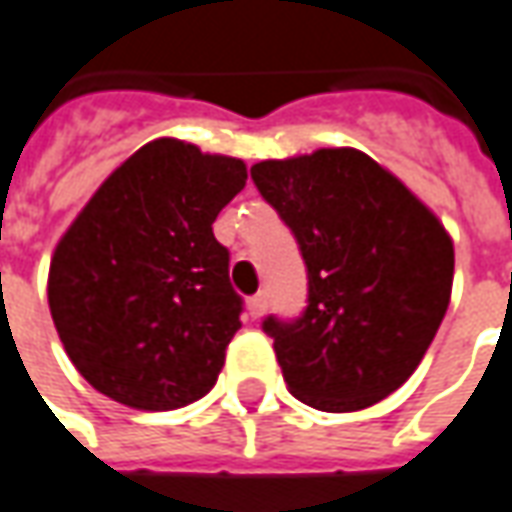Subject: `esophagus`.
Segmentation results:
<instances>
[{
  "label": "esophagus",
  "mask_w": 512,
  "mask_h": 512,
  "mask_svg": "<svg viewBox=\"0 0 512 512\" xmlns=\"http://www.w3.org/2000/svg\"><path fill=\"white\" fill-rule=\"evenodd\" d=\"M264 307H267V296H264V293H259V296L250 298V301H248L250 318H262V315H264Z\"/></svg>",
  "instance_id": "34e87169"
}]
</instances>
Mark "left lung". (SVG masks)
<instances>
[{
  "label": "left lung",
  "mask_w": 512,
  "mask_h": 512,
  "mask_svg": "<svg viewBox=\"0 0 512 512\" xmlns=\"http://www.w3.org/2000/svg\"><path fill=\"white\" fill-rule=\"evenodd\" d=\"M250 177L307 264L304 312L262 324L287 389L332 414L375 406L414 375L445 318L451 236L358 149L262 160Z\"/></svg>",
  "instance_id": "1"
}]
</instances>
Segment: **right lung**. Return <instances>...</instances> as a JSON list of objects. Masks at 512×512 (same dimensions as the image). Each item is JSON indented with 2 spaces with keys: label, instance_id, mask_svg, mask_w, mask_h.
<instances>
[{
  "label": "right lung",
  "instance_id": "add662e5",
  "mask_svg": "<svg viewBox=\"0 0 512 512\" xmlns=\"http://www.w3.org/2000/svg\"><path fill=\"white\" fill-rule=\"evenodd\" d=\"M236 157L160 137L115 168L56 245L58 338L92 389L171 411L214 389L242 327L214 219L245 188Z\"/></svg>",
  "mask_w": 512,
  "mask_h": 512
}]
</instances>
